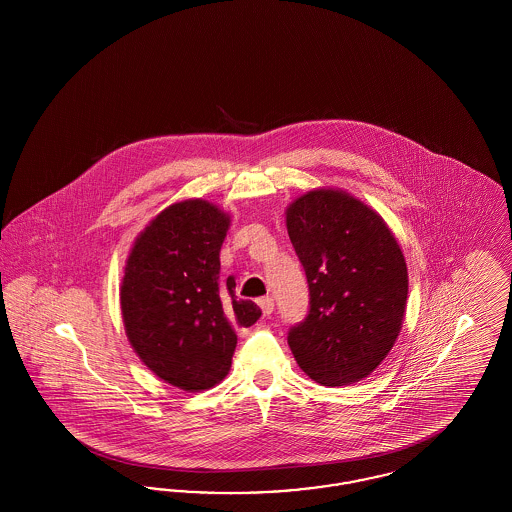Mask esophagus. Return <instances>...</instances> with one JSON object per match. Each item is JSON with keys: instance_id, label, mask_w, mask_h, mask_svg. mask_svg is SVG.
I'll use <instances>...</instances> for the list:
<instances>
[{"instance_id": "obj_1", "label": "esophagus", "mask_w": 512, "mask_h": 512, "mask_svg": "<svg viewBox=\"0 0 512 512\" xmlns=\"http://www.w3.org/2000/svg\"><path fill=\"white\" fill-rule=\"evenodd\" d=\"M257 303H259V307H261V311H263V315L268 317L270 313H272V309H274V301H272V297H261V299H257Z\"/></svg>"}]
</instances>
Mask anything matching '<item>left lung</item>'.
<instances>
[{
  "label": "left lung",
  "instance_id": "left-lung-1",
  "mask_svg": "<svg viewBox=\"0 0 512 512\" xmlns=\"http://www.w3.org/2000/svg\"><path fill=\"white\" fill-rule=\"evenodd\" d=\"M309 284V313L288 332L299 368L320 386L366 378L390 353L407 307L405 257L388 224L340 190H313L286 211Z\"/></svg>",
  "mask_w": 512,
  "mask_h": 512
}]
</instances>
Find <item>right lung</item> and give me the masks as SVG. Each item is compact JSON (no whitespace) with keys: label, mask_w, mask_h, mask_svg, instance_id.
I'll use <instances>...</instances> for the list:
<instances>
[{"label":"right lung","mask_w":512,"mask_h":512,"mask_svg":"<svg viewBox=\"0 0 512 512\" xmlns=\"http://www.w3.org/2000/svg\"><path fill=\"white\" fill-rule=\"evenodd\" d=\"M230 217L203 199L167 207L136 238L121 286L130 345L161 380L184 391L213 388L228 374L234 326L261 317L238 299L234 278L220 284V247Z\"/></svg>","instance_id":"add662e5"}]
</instances>
